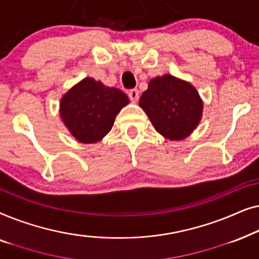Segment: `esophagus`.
<instances>
[{
  "label": "esophagus",
  "mask_w": 259,
  "mask_h": 259,
  "mask_svg": "<svg viewBox=\"0 0 259 259\" xmlns=\"http://www.w3.org/2000/svg\"><path fill=\"white\" fill-rule=\"evenodd\" d=\"M128 97L132 102H137L138 99H139V91L138 90H131L128 92Z\"/></svg>",
  "instance_id": "34e87169"
}]
</instances>
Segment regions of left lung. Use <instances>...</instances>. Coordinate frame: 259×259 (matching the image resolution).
I'll return each instance as SVG.
<instances>
[{"mask_svg": "<svg viewBox=\"0 0 259 259\" xmlns=\"http://www.w3.org/2000/svg\"><path fill=\"white\" fill-rule=\"evenodd\" d=\"M139 106L155 131L171 141H180L199 125L204 104L192 83L164 74L153 77L141 95Z\"/></svg>", "mask_w": 259, "mask_h": 259, "instance_id": "left-lung-1", "label": "left lung"}]
</instances>
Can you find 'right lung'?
Segmentation results:
<instances>
[{
    "label": "right lung",
    "instance_id": "1",
    "mask_svg": "<svg viewBox=\"0 0 259 259\" xmlns=\"http://www.w3.org/2000/svg\"><path fill=\"white\" fill-rule=\"evenodd\" d=\"M128 104L122 91L87 76L62 95L59 112L77 141L95 144L112 130L115 116Z\"/></svg>",
    "mask_w": 259,
    "mask_h": 259
}]
</instances>
